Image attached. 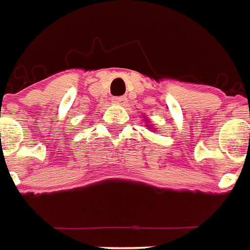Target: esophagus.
Segmentation results:
<instances>
[{
    "label": "esophagus",
    "mask_w": 250,
    "mask_h": 250,
    "mask_svg": "<svg viewBox=\"0 0 250 250\" xmlns=\"http://www.w3.org/2000/svg\"><path fill=\"white\" fill-rule=\"evenodd\" d=\"M126 97H116V98H113V102L116 104V105H121L124 106L126 104Z\"/></svg>",
    "instance_id": "1"
}]
</instances>
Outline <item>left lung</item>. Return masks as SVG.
Listing matches in <instances>:
<instances>
[{
    "mask_svg": "<svg viewBox=\"0 0 250 250\" xmlns=\"http://www.w3.org/2000/svg\"><path fill=\"white\" fill-rule=\"evenodd\" d=\"M144 118H145V117H144ZM144 121L146 122V124H148V122H149V120H148V118H145ZM146 126H148V129H152V128H150V126H152V125H146Z\"/></svg>",
    "mask_w": 250,
    "mask_h": 250,
    "instance_id": "1",
    "label": "left lung"
}]
</instances>
